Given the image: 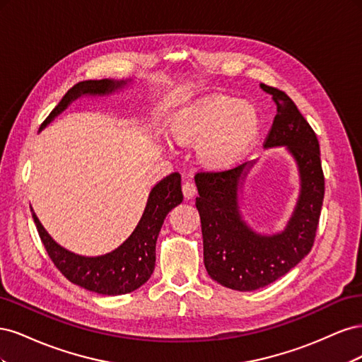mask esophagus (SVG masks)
<instances>
[{
  "mask_svg": "<svg viewBox=\"0 0 362 362\" xmlns=\"http://www.w3.org/2000/svg\"><path fill=\"white\" fill-rule=\"evenodd\" d=\"M182 193L185 199H192L193 196L196 194V185L192 181H184L182 184Z\"/></svg>",
  "mask_w": 362,
  "mask_h": 362,
  "instance_id": "esophagus-1",
  "label": "esophagus"
}]
</instances>
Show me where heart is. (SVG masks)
I'll return each instance as SVG.
<instances>
[{"label": "heart", "instance_id": "b5f03b06", "mask_svg": "<svg viewBox=\"0 0 362 362\" xmlns=\"http://www.w3.org/2000/svg\"><path fill=\"white\" fill-rule=\"evenodd\" d=\"M258 128L254 108L228 96L205 98L184 107L173 117L172 136L180 144H202L201 156L206 164L221 168L231 163Z\"/></svg>", "mask_w": 362, "mask_h": 362}]
</instances>
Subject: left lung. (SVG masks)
<instances>
[{"mask_svg": "<svg viewBox=\"0 0 362 362\" xmlns=\"http://www.w3.org/2000/svg\"><path fill=\"white\" fill-rule=\"evenodd\" d=\"M261 89L276 104L264 148L286 146L300 177L299 198L284 231L262 235L243 221L238 189L255 161L218 172H199L194 177L205 269L221 286L237 291L269 286L310 254L325 198L320 146L314 129L287 93L266 84Z\"/></svg>", "mask_w": 362, "mask_h": 362, "instance_id": "obj_1", "label": "left lung"}]
</instances>
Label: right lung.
<instances>
[{"mask_svg": "<svg viewBox=\"0 0 362 362\" xmlns=\"http://www.w3.org/2000/svg\"><path fill=\"white\" fill-rule=\"evenodd\" d=\"M128 81L115 80H87L75 84L62 98V101L43 120L40 129L45 128L51 120L59 116L72 101L83 95L104 96L122 89ZM182 202L181 175L173 172L163 178L151 190L149 198L136 229L125 242L98 257H84L74 254L52 240L39 222L37 216L31 208L33 221L36 223L39 237L45 246L49 258L52 259L63 276H66L75 286L86 290L104 294L119 296L137 290L151 278L156 267V243L164 218L173 206Z\"/></svg>", "mask_w": 362, "mask_h": 362, "instance_id": "add662e5", "label": "right lung"}]
</instances>
